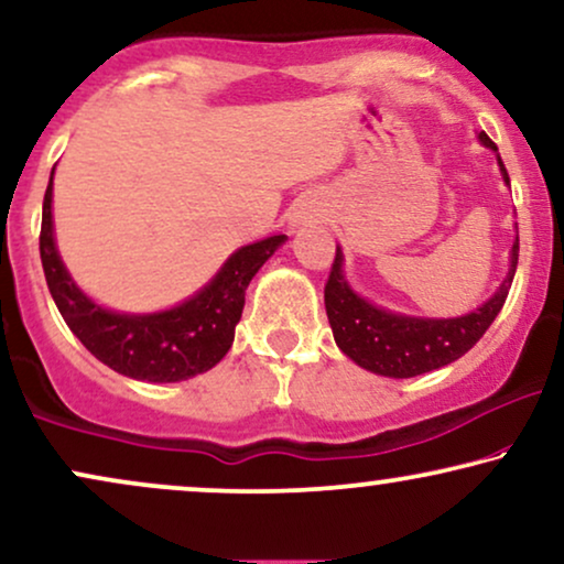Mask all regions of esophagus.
Listing matches in <instances>:
<instances>
[{
	"mask_svg": "<svg viewBox=\"0 0 564 564\" xmlns=\"http://www.w3.org/2000/svg\"><path fill=\"white\" fill-rule=\"evenodd\" d=\"M294 224H304V216H296V218H294Z\"/></svg>",
	"mask_w": 564,
	"mask_h": 564,
	"instance_id": "obj_1",
	"label": "esophagus"
}]
</instances>
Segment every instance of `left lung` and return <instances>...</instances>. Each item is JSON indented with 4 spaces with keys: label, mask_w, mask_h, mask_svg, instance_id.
I'll return each mask as SVG.
<instances>
[{
    "label": "left lung",
    "mask_w": 564,
    "mask_h": 564,
    "mask_svg": "<svg viewBox=\"0 0 564 564\" xmlns=\"http://www.w3.org/2000/svg\"><path fill=\"white\" fill-rule=\"evenodd\" d=\"M481 145L497 153V145L487 134H479ZM502 180L510 184L508 169L497 153ZM518 265V237L510 249V270L481 306L460 317H411L401 312H390L384 306L367 302L351 289L344 273V252L335 247L330 278L325 283V312L330 319L333 338L354 365L382 377H416L432 369L447 367L471 351L476 340L489 330L495 317L500 315L508 299L512 275Z\"/></svg>",
    "instance_id": "8db88e82"
}]
</instances>
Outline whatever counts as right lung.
<instances>
[{"mask_svg": "<svg viewBox=\"0 0 564 564\" xmlns=\"http://www.w3.org/2000/svg\"><path fill=\"white\" fill-rule=\"evenodd\" d=\"M52 180L41 218V262L64 323L113 372L142 382H182L208 372L229 354L254 273L286 241L283 234L237 249L195 296L151 315L113 312L85 296L64 268L54 241Z\"/></svg>", "mask_w": 564, "mask_h": 564, "instance_id": "1", "label": "right lung"}]
</instances>
